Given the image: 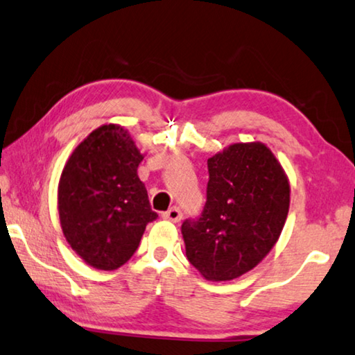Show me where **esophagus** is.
<instances>
[{"instance_id":"esophagus-1","label":"esophagus","mask_w":355,"mask_h":355,"mask_svg":"<svg viewBox=\"0 0 355 355\" xmlns=\"http://www.w3.org/2000/svg\"><path fill=\"white\" fill-rule=\"evenodd\" d=\"M182 216H183V213H182V210H180L178 207L168 208V210L164 213V215H162V218L168 219V221H173V223L182 221Z\"/></svg>"}]
</instances>
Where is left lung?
Wrapping results in <instances>:
<instances>
[{"instance_id":"left-lung-1","label":"left lung","mask_w":355,"mask_h":355,"mask_svg":"<svg viewBox=\"0 0 355 355\" xmlns=\"http://www.w3.org/2000/svg\"><path fill=\"white\" fill-rule=\"evenodd\" d=\"M207 202L182 224L187 257L202 277L230 281L254 268L279 239L291 188L263 144H234L207 161Z\"/></svg>"}]
</instances>
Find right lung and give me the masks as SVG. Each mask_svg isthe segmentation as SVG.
<instances>
[{"instance_id":"1","label":"right lung","mask_w":355,"mask_h":355,"mask_svg":"<svg viewBox=\"0 0 355 355\" xmlns=\"http://www.w3.org/2000/svg\"><path fill=\"white\" fill-rule=\"evenodd\" d=\"M142 159L118 125L94 129L67 159L58 184L60 221L67 243L88 266L121 267L157 218L137 177Z\"/></svg>"}]
</instances>
